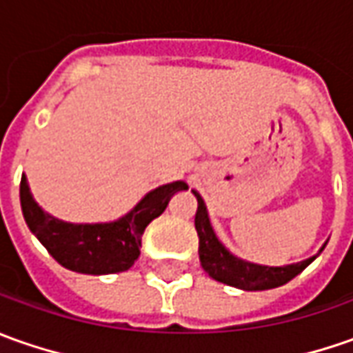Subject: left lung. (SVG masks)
Returning <instances> with one entry per match:
<instances>
[{
    "label": "left lung",
    "instance_id": "8db88e82",
    "mask_svg": "<svg viewBox=\"0 0 353 353\" xmlns=\"http://www.w3.org/2000/svg\"><path fill=\"white\" fill-rule=\"evenodd\" d=\"M197 197V213H195V230L199 236V260L203 270L211 275L213 279L226 283V285L238 287L244 291H263V289H274V287L285 285L293 277H297L314 258L283 265V268H268L258 265L250 261L238 260L232 254H228L226 248L214 236L213 226L207 216V207L199 197L197 191H193Z\"/></svg>",
    "mask_w": 353,
    "mask_h": 353
}]
</instances>
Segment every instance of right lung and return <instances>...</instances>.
<instances>
[{
    "mask_svg": "<svg viewBox=\"0 0 353 353\" xmlns=\"http://www.w3.org/2000/svg\"><path fill=\"white\" fill-rule=\"evenodd\" d=\"M183 189H188L183 181L154 189L127 216L107 225H70L44 213L32 199L25 176L19 195L27 226L60 265L78 274L105 275L127 272L139 260L144 228L164 213L174 193Z\"/></svg>",
    "mask_w": 353,
    "mask_h": 353,
    "instance_id": "right-lung-1",
    "label": "right lung"
}]
</instances>
